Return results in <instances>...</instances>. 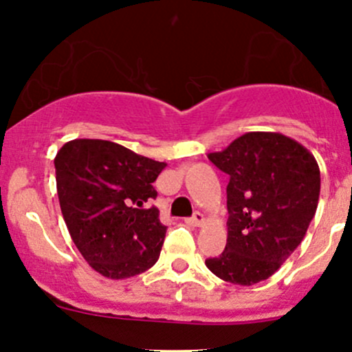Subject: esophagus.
Returning <instances> with one entry per match:
<instances>
[{
	"label": "esophagus",
	"instance_id": "34e87169",
	"mask_svg": "<svg viewBox=\"0 0 352 352\" xmlns=\"http://www.w3.org/2000/svg\"><path fill=\"white\" fill-rule=\"evenodd\" d=\"M187 223H189L190 226H202V225H204V214H201V212H196L192 218L187 219Z\"/></svg>",
	"mask_w": 352,
	"mask_h": 352
}]
</instances>
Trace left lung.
<instances>
[{
    "label": "left lung",
    "mask_w": 352,
    "mask_h": 352,
    "mask_svg": "<svg viewBox=\"0 0 352 352\" xmlns=\"http://www.w3.org/2000/svg\"><path fill=\"white\" fill-rule=\"evenodd\" d=\"M208 158L230 175L228 239L209 271L232 285L271 278L307 235L320 196L315 156L281 133H245Z\"/></svg>",
    "instance_id": "obj_1"
}]
</instances>
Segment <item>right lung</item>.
Masks as SVG:
<instances>
[{
    "label": "right lung",
    "instance_id": "add662e5",
    "mask_svg": "<svg viewBox=\"0 0 352 352\" xmlns=\"http://www.w3.org/2000/svg\"><path fill=\"white\" fill-rule=\"evenodd\" d=\"M59 206L71 239L94 271L127 279L153 267L166 226L148 202L166 163L104 140L67 141L54 158Z\"/></svg>",
    "mask_w": 352,
    "mask_h": 352
}]
</instances>
